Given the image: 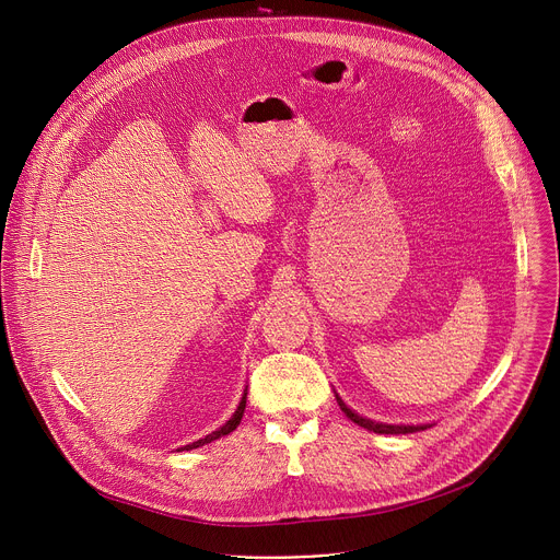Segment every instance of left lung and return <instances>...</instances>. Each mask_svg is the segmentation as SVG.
I'll return each mask as SVG.
<instances>
[{"label":"left lung","mask_w":560,"mask_h":560,"mask_svg":"<svg viewBox=\"0 0 560 560\" xmlns=\"http://www.w3.org/2000/svg\"><path fill=\"white\" fill-rule=\"evenodd\" d=\"M337 401H339L343 415H346L350 421H354L357 425H361V428H365V430H370V432H376V434H408V432H417V430H425V428H428V425H387V423H376V421L363 419V417H359L357 412H352V410L341 401L339 394H337Z\"/></svg>","instance_id":"1"}]
</instances>
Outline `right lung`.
<instances>
[{
  "instance_id": "obj_1",
  "label": "right lung",
  "mask_w": 560,
  "mask_h": 560,
  "mask_svg": "<svg viewBox=\"0 0 560 560\" xmlns=\"http://www.w3.org/2000/svg\"><path fill=\"white\" fill-rule=\"evenodd\" d=\"M246 396H248V392H244L242 401H238V406H236L234 415L230 417V421H228L225 425H221L217 432H212V434H208L206 439H199V441H195V443H190V445H186V447H182V450H195V447H201V445H206V443H210V441H214V439H221V436L230 434L232 430H236V425L242 423V417H244V410H246Z\"/></svg>"
}]
</instances>
